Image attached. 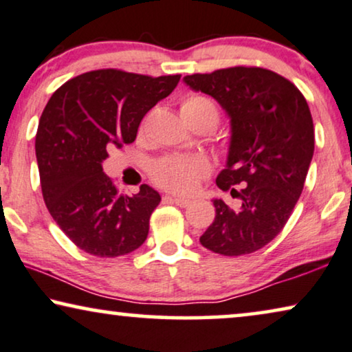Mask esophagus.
I'll use <instances>...</instances> for the list:
<instances>
[{"label":"esophagus","instance_id":"34e87169","mask_svg":"<svg viewBox=\"0 0 352 352\" xmlns=\"http://www.w3.org/2000/svg\"><path fill=\"white\" fill-rule=\"evenodd\" d=\"M165 199L175 201L177 206H182V208H184V206H189L192 204V200L184 199V197H165Z\"/></svg>","mask_w":352,"mask_h":352}]
</instances>
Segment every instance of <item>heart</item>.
<instances>
[{"label":"heart","instance_id":"obj_1","mask_svg":"<svg viewBox=\"0 0 352 352\" xmlns=\"http://www.w3.org/2000/svg\"><path fill=\"white\" fill-rule=\"evenodd\" d=\"M182 117L211 115L218 122V107L205 96H187L181 105ZM208 173V163L199 157H170L157 162L152 168V177L157 184L168 190L189 194L199 186L201 177Z\"/></svg>","mask_w":352,"mask_h":352}]
</instances>
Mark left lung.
Returning a JSON list of instances; mask_svg holds the SVG:
<instances>
[{"label":"left lung","instance_id":"1","mask_svg":"<svg viewBox=\"0 0 352 352\" xmlns=\"http://www.w3.org/2000/svg\"><path fill=\"white\" fill-rule=\"evenodd\" d=\"M182 81L221 105L230 138L219 189L240 197L239 210L213 199L214 221L200 243L224 256L267 245L290 218L314 155V124L300 89L276 72L232 67L187 75ZM232 185H242L237 192Z\"/></svg>","mask_w":352,"mask_h":352}]
</instances>
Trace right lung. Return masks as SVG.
Listing matches in <instances>:
<instances>
[{
  "instance_id": "obj_1",
  "label": "right lung",
  "mask_w": 352,
  "mask_h": 352,
  "mask_svg": "<svg viewBox=\"0 0 352 352\" xmlns=\"http://www.w3.org/2000/svg\"><path fill=\"white\" fill-rule=\"evenodd\" d=\"M179 78L86 72L62 85L43 110L35 141L43 199L83 252L115 258L146 242L160 194L142 184L136 195H120L102 163L110 148L136 139L144 115L173 93Z\"/></svg>"
}]
</instances>
